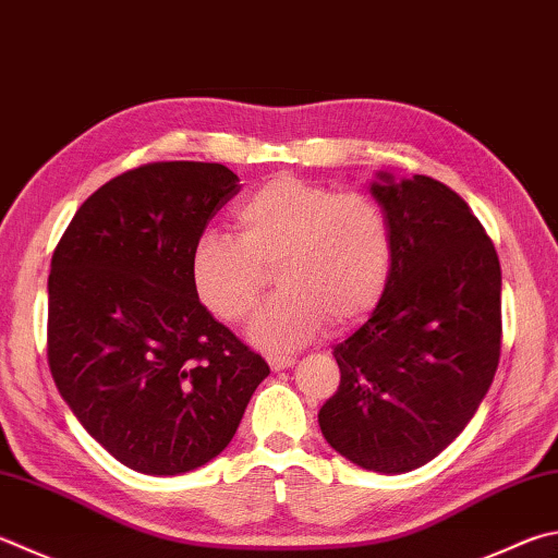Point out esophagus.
Wrapping results in <instances>:
<instances>
[{
    "instance_id": "1",
    "label": "esophagus",
    "mask_w": 558,
    "mask_h": 558,
    "mask_svg": "<svg viewBox=\"0 0 558 558\" xmlns=\"http://www.w3.org/2000/svg\"><path fill=\"white\" fill-rule=\"evenodd\" d=\"M268 363L272 371H286L292 366V363H295V359L292 356H268Z\"/></svg>"
}]
</instances>
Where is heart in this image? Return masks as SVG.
Listing matches in <instances>:
<instances>
[{"mask_svg": "<svg viewBox=\"0 0 558 558\" xmlns=\"http://www.w3.org/2000/svg\"><path fill=\"white\" fill-rule=\"evenodd\" d=\"M236 239L207 231L190 253L192 290L211 314L244 322L276 270L282 288L248 337L295 351L331 322L349 329L380 305L392 270V229L380 202L290 173L272 175L234 207Z\"/></svg>", "mask_w": 558, "mask_h": 558, "instance_id": "heart-1", "label": "heart"}]
</instances>
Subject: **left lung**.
I'll return each instance as SVG.
<instances>
[{"mask_svg": "<svg viewBox=\"0 0 558 558\" xmlns=\"http://www.w3.org/2000/svg\"><path fill=\"white\" fill-rule=\"evenodd\" d=\"M371 195L392 229L380 305L333 347L339 390L319 427L343 459L408 473L459 437L500 361V260L469 205L444 182L378 173Z\"/></svg>", "mask_w": 558, "mask_h": 558, "instance_id": "8db88e82", "label": "left lung"}]
</instances>
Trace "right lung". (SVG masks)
Listing matches in <instances>:
<instances>
[{
  "mask_svg": "<svg viewBox=\"0 0 558 558\" xmlns=\"http://www.w3.org/2000/svg\"><path fill=\"white\" fill-rule=\"evenodd\" d=\"M241 190L227 166L170 160L105 182L48 276V366L89 437L129 469L178 475L234 439L270 368L192 290L190 253Z\"/></svg>",
  "mask_w": 558,
  "mask_h": 558,
  "instance_id": "right-lung-1",
  "label": "right lung"
}]
</instances>
